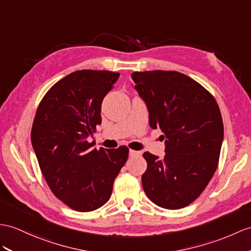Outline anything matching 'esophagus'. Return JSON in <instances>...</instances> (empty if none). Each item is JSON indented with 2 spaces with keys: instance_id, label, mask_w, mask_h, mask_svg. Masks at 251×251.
Returning a JSON list of instances; mask_svg holds the SVG:
<instances>
[{
  "instance_id": "1",
  "label": "esophagus",
  "mask_w": 251,
  "mask_h": 251,
  "mask_svg": "<svg viewBox=\"0 0 251 251\" xmlns=\"http://www.w3.org/2000/svg\"><path fill=\"white\" fill-rule=\"evenodd\" d=\"M129 154H130V156L131 157H134V156H139L140 154V151H135V150H130V152H129Z\"/></svg>"
}]
</instances>
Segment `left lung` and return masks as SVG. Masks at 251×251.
Masks as SVG:
<instances>
[{"label":"left lung","mask_w":251,"mask_h":251,"mask_svg":"<svg viewBox=\"0 0 251 251\" xmlns=\"http://www.w3.org/2000/svg\"><path fill=\"white\" fill-rule=\"evenodd\" d=\"M149 112V125L165 138V156L143 154L144 191L156 205L182 209L196 200L218 166L224 124L217 102L195 79L176 71L133 72Z\"/></svg>","instance_id":"left-lung-1"}]
</instances>
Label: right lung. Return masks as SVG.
I'll use <instances>...</instances> for the list:
<instances>
[{"label": "right lung", "instance_id": "right-lung-1", "mask_svg": "<svg viewBox=\"0 0 251 251\" xmlns=\"http://www.w3.org/2000/svg\"><path fill=\"white\" fill-rule=\"evenodd\" d=\"M119 77L105 70H78L49 89L35 115L30 140L52 193L77 212L111 198L129 148L91 149L87 138L101 125V104Z\"/></svg>", "mask_w": 251, "mask_h": 251}]
</instances>
